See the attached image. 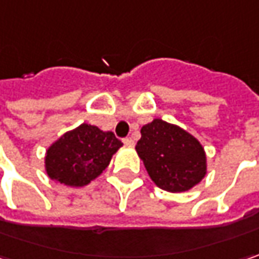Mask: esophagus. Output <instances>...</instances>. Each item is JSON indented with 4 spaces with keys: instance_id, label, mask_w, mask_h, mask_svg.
I'll return each instance as SVG.
<instances>
[{
    "instance_id": "1",
    "label": "esophagus",
    "mask_w": 259,
    "mask_h": 259,
    "mask_svg": "<svg viewBox=\"0 0 259 259\" xmlns=\"http://www.w3.org/2000/svg\"><path fill=\"white\" fill-rule=\"evenodd\" d=\"M123 143H124L126 146H133V145H135V141H133L132 138H124V139H123Z\"/></svg>"
}]
</instances>
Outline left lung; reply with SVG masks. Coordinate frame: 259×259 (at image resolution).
<instances>
[{
    "label": "left lung",
    "instance_id": "obj_1",
    "mask_svg": "<svg viewBox=\"0 0 259 259\" xmlns=\"http://www.w3.org/2000/svg\"><path fill=\"white\" fill-rule=\"evenodd\" d=\"M141 135L136 152L151 180L159 188L183 193L204 178L207 171L206 153L193 135L161 118L145 124Z\"/></svg>",
    "mask_w": 259,
    "mask_h": 259
}]
</instances>
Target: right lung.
Wrapping results in <instances>:
<instances>
[{"label": "right lung", "mask_w": 259, "mask_h": 259, "mask_svg": "<svg viewBox=\"0 0 259 259\" xmlns=\"http://www.w3.org/2000/svg\"><path fill=\"white\" fill-rule=\"evenodd\" d=\"M121 146L113 132L82 123L52 143L46 151L45 168L51 180L69 187H84L107 168Z\"/></svg>", "instance_id": "obj_1"}]
</instances>
